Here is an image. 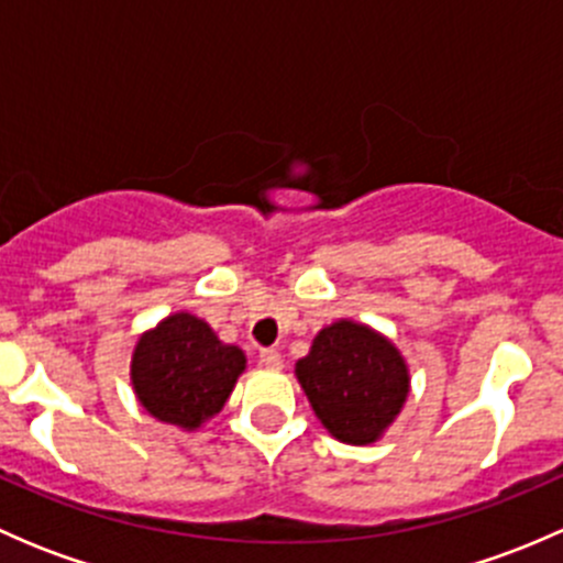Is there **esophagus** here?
<instances>
[{
    "label": "esophagus",
    "instance_id": "1",
    "mask_svg": "<svg viewBox=\"0 0 563 563\" xmlns=\"http://www.w3.org/2000/svg\"><path fill=\"white\" fill-rule=\"evenodd\" d=\"M258 360H261V365L269 367V371H280V367H283L280 351H275V349H261Z\"/></svg>",
    "mask_w": 563,
    "mask_h": 563
}]
</instances>
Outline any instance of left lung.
Segmentation results:
<instances>
[{
  "label": "left lung",
  "instance_id": "8db88e82",
  "mask_svg": "<svg viewBox=\"0 0 563 563\" xmlns=\"http://www.w3.org/2000/svg\"><path fill=\"white\" fill-rule=\"evenodd\" d=\"M294 373L323 428L354 446L382 439L411 387L400 351L349 318L323 327Z\"/></svg>",
  "mask_w": 563,
  "mask_h": 563
}]
</instances>
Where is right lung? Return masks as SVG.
I'll return each instance as SVG.
<instances>
[{
	"instance_id": "right-lung-1",
	"label": "right lung",
	"mask_w": 563,
	"mask_h": 563,
	"mask_svg": "<svg viewBox=\"0 0 563 563\" xmlns=\"http://www.w3.org/2000/svg\"><path fill=\"white\" fill-rule=\"evenodd\" d=\"M247 360L190 313L163 318L135 343L130 382L155 419L196 430L225 406Z\"/></svg>"
}]
</instances>
